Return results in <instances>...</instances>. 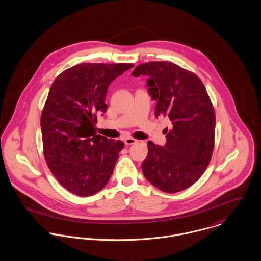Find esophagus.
I'll return each instance as SVG.
<instances>
[{
  "label": "esophagus",
  "mask_w": 261,
  "mask_h": 261,
  "mask_svg": "<svg viewBox=\"0 0 261 261\" xmlns=\"http://www.w3.org/2000/svg\"><path fill=\"white\" fill-rule=\"evenodd\" d=\"M123 142H124V144H125V145L130 146V145L136 144L138 141H137V140H135V139H133V138H125V139L123 140Z\"/></svg>",
  "instance_id": "34e87169"
}]
</instances>
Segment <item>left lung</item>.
Masks as SVG:
<instances>
[{
  "instance_id": "left-lung-1",
  "label": "left lung",
  "mask_w": 261,
  "mask_h": 261,
  "mask_svg": "<svg viewBox=\"0 0 261 261\" xmlns=\"http://www.w3.org/2000/svg\"><path fill=\"white\" fill-rule=\"evenodd\" d=\"M132 74L148 77V92L156 101L155 116L171 120L164 147L148 143L143 173L163 192L186 190L202 176L214 149L216 117L207 90L197 75L172 62L144 63Z\"/></svg>"
}]
</instances>
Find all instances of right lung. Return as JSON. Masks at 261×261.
I'll return each mask as SVG.
<instances>
[{
    "instance_id": "right-lung-1",
    "label": "right lung",
    "mask_w": 261,
    "mask_h": 261,
    "mask_svg": "<svg viewBox=\"0 0 261 261\" xmlns=\"http://www.w3.org/2000/svg\"><path fill=\"white\" fill-rule=\"evenodd\" d=\"M134 64L81 63L56 77L41 114L46 163L59 181L77 196L96 194L108 184L120 141L95 133L97 114L107 112L112 81Z\"/></svg>"
}]
</instances>
